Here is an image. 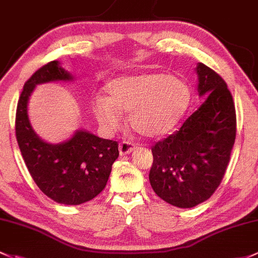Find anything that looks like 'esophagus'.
Instances as JSON below:
<instances>
[{"label":"esophagus","mask_w":258,"mask_h":258,"mask_svg":"<svg viewBox=\"0 0 258 258\" xmlns=\"http://www.w3.org/2000/svg\"><path fill=\"white\" fill-rule=\"evenodd\" d=\"M135 143L130 142V141H122L118 146V151H120L121 156H126V154H130L132 151L135 150Z\"/></svg>","instance_id":"34e87169"}]
</instances>
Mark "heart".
<instances>
[{
  "instance_id": "obj_1",
  "label": "heart",
  "mask_w": 258,
  "mask_h": 258,
  "mask_svg": "<svg viewBox=\"0 0 258 258\" xmlns=\"http://www.w3.org/2000/svg\"><path fill=\"white\" fill-rule=\"evenodd\" d=\"M107 96L97 95L93 110L107 132L121 127L123 112L130 124L146 137H161L172 131L190 104V88L177 75L142 73L111 80Z\"/></svg>"
}]
</instances>
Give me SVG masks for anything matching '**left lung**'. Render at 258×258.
Instances as JSON below:
<instances>
[{"label": "left lung", "instance_id": "1", "mask_svg": "<svg viewBox=\"0 0 258 258\" xmlns=\"http://www.w3.org/2000/svg\"><path fill=\"white\" fill-rule=\"evenodd\" d=\"M198 94L207 95L179 131L152 147L154 193L177 208H193L220 185L236 137V111L226 83L213 69L197 67Z\"/></svg>", "mask_w": 258, "mask_h": 258}]
</instances>
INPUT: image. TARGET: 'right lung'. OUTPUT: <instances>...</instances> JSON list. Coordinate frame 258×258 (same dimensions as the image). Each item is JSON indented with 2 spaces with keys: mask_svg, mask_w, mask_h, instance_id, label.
<instances>
[{
  "mask_svg": "<svg viewBox=\"0 0 258 258\" xmlns=\"http://www.w3.org/2000/svg\"><path fill=\"white\" fill-rule=\"evenodd\" d=\"M60 80L70 81L73 77L54 60L26 81L16 112V137L38 188L59 204L79 205L104 190L118 157V143L83 130L56 145L37 136L28 117L29 96L39 84Z\"/></svg>",
  "mask_w": 258,
  "mask_h": 258,
  "instance_id": "obj_1",
  "label": "right lung"
}]
</instances>
